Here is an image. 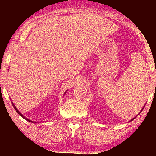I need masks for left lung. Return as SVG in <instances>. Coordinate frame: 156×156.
<instances>
[{
    "instance_id": "1",
    "label": "left lung",
    "mask_w": 156,
    "mask_h": 156,
    "mask_svg": "<svg viewBox=\"0 0 156 156\" xmlns=\"http://www.w3.org/2000/svg\"><path fill=\"white\" fill-rule=\"evenodd\" d=\"M133 119H134V118H133ZM133 119H132V120H133Z\"/></svg>"
}]
</instances>
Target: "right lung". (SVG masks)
Masks as SVG:
<instances>
[{
	"mask_svg": "<svg viewBox=\"0 0 156 156\" xmlns=\"http://www.w3.org/2000/svg\"><path fill=\"white\" fill-rule=\"evenodd\" d=\"M12 104H13V103H12ZM13 106H14V108H15V110H16V112H17V113H18V114H20V116H21V117H23V118H24V119H26L27 121H29V122H32L31 120H29V119H26V117H23V116L22 115V114H21V113H20V112H19V111H18V110H17V108H16V107L15 106V105H14V104H13Z\"/></svg>",
	"mask_w": 156,
	"mask_h": 156,
	"instance_id": "1",
	"label": "right lung"
}]
</instances>
